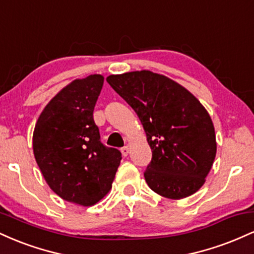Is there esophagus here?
Listing matches in <instances>:
<instances>
[{
    "label": "esophagus",
    "instance_id": "esophagus-1",
    "mask_svg": "<svg viewBox=\"0 0 254 254\" xmlns=\"http://www.w3.org/2000/svg\"><path fill=\"white\" fill-rule=\"evenodd\" d=\"M121 151H122V154H123V156H127L130 153V148L127 147V145H125V147L122 148Z\"/></svg>",
    "mask_w": 254,
    "mask_h": 254
}]
</instances>
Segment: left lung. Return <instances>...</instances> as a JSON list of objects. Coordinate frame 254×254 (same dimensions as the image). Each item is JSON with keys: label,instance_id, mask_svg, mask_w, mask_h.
<instances>
[{"label": "left lung", "instance_id": "1", "mask_svg": "<svg viewBox=\"0 0 254 254\" xmlns=\"http://www.w3.org/2000/svg\"><path fill=\"white\" fill-rule=\"evenodd\" d=\"M106 81L143 125L151 148L144 178L151 190L171 199L199 190L216 156L214 125L203 105L179 83L149 70Z\"/></svg>", "mask_w": 254, "mask_h": 254}]
</instances>
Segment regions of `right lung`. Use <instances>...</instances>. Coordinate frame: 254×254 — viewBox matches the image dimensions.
I'll return each mask as SVG.
<instances>
[{
	"instance_id": "obj_1",
	"label": "right lung",
	"mask_w": 254,
	"mask_h": 254,
	"mask_svg": "<svg viewBox=\"0 0 254 254\" xmlns=\"http://www.w3.org/2000/svg\"><path fill=\"white\" fill-rule=\"evenodd\" d=\"M101 75L72 81L45 106L33 132V153L51 190L89 206L110 191L122 154L101 143L93 111Z\"/></svg>"
}]
</instances>
